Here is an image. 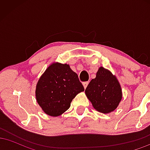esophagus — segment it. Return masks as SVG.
<instances>
[{
	"label": "esophagus",
	"mask_w": 150,
	"mask_h": 150,
	"mask_svg": "<svg viewBox=\"0 0 150 150\" xmlns=\"http://www.w3.org/2000/svg\"><path fill=\"white\" fill-rule=\"evenodd\" d=\"M88 84H89V82H83L84 88L86 89V87H87V85H88Z\"/></svg>",
	"instance_id": "1"
}]
</instances>
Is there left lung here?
Instances as JSON below:
<instances>
[{"label":"left lung","mask_w":150,"mask_h":150,"mask_svg":"<svg viewBox=\"0 0 150 150\" xmlns=\"http://www.w3.org/2000/svg\"><path fill=\"white\" fill-rule=\"evenodd\" d=\"M87 97L96 110L103 113L114 111L122 99L120 85L116 77L103 67L85 89Z\"/></svg>","instance_id":"obj_1"}]
</instances>
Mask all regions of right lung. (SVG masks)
<instances>
[{
    "mask_svg": "<svg viewBox=\"0 0 150 150\" xmlns=\"http://www.w3.org/2000/svg\"><path fill=\"white\" fill-rule=\"evenodd\" d=\"M85 90L69 65L51 64L37 82L36 98L46 114L58 116L69 108L78 93Z\"/></svg>",
    "mask_w": 150,
    "mask_h": 150,
    "instance_id": "obj_1",
    "label": "right lung"
}]
</instances>
